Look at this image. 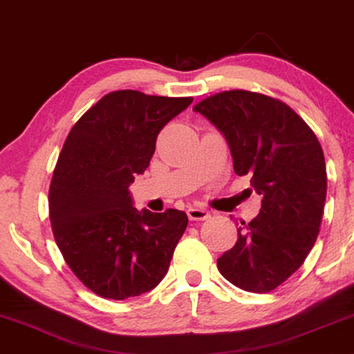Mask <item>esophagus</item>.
I'll list each match as a JSON object with an SVG mask.
<instances>
[{
	"label": "esophagus",
	"mask_w": 354,
	"mask_h": 354,
	"mask_svg": "<svg viewBox=\"0 0 354 354\" xmlns=\"http://www.w3.org/2000/svg\"><path fill=\"white\" fill-rule=\"evenodd\" d=\"M187 216H189V220L199 221L209 218L210 214L205 209H202V207H189V209H187Z\"/></svg>",
	"instance_id": "34e87169"
}]
</instances>
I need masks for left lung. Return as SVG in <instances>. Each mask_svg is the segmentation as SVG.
Segmentation results:
<instances>
[{"mask_svg": "<svg viewBox=\"0 0 354 354\" xmlns=\"http://www.w3.org/2000/svg\"><path fill=\"white\" fill-rule=\"evenodd\" d=\"M192 110L225 136L234 173L249 174L262 196L259 215L241 221L216 267L238 288L268 293L303 266L317 239L327 196L322 147L303 118L262 93L225 91Z\"/></svg>", "mask_w": 354, "mask_h": 354, "instance_id": "obj_1", "label": "left lung"}]
</instances>
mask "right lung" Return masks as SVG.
I'll list each match as a JSON object with an SVG mask.
<instances>
[{
  "label": "right lung",
  "instance_id": "1",
  "mask_svg": "<svg viewBox=\"0 0 354 354\" xmlns=\"http://www.w3.org/2000/svg\"><path fill=\"white\" fill-rule=\"evenodd\" d=\"M191 103V97L110 92L64 140L50 185L51 230L74 275L102 298L147 293L167 275L187 215L139 212L128 187L149 167L163 126Z\"/></svg>",
  "mask_w": 354,
  "mask_h": 354
}]
</instances>
